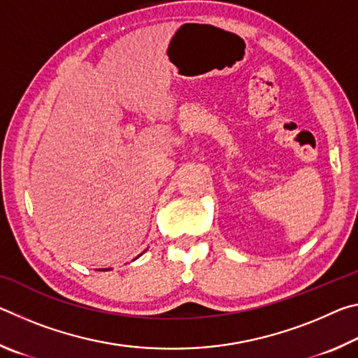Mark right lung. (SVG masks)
Instances as JSON below:
<instances>
[{
  "label": "right lung",
  "instance_id": "1",
  "mask_svg": "<svg viewBox=\"0 0 358 358\" xmlns=\"http://www.w3.org/2000/svg\"><path fill=\"white\" fill-rule=\"evenodd\" d=\"M106 270H107V268H106Z\"/></svg>",
  "mask_w": 358,
  "mask_h": 358
}]
</instances>
